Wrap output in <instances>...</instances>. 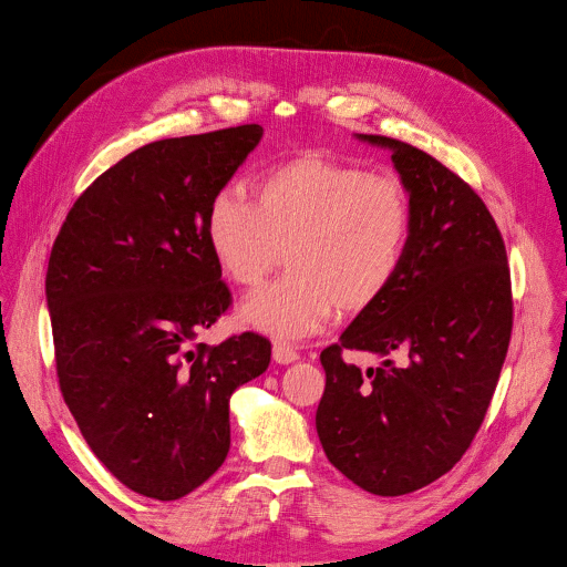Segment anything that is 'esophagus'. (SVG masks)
I'll list each match as a JSON object with an SVG mask.
<instances>
[{
	"instance_id": "1",
	"label": "esophagus",
	"mask_w": 567,
	"mask_h": 567,
	"mask_svg": "<svg viewBox=\"0 0 567 567\" xmlns=\"http://www.w3.org/2000/svg\"><path fill=\"white\" fill-rule=\"evenodd\" d=\"M298 359H300V354H298L296 348H291L289 343H276V346H274V361H276V363L287 365V363H293V361H298Z\"/></svg>"
}]
</instances>
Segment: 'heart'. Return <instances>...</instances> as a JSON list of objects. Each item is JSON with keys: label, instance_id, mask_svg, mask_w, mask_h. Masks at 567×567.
Listing matches in <instances>:
<instances>
[{"label": "heart", "instance_id": "heart-1", "mask_svg": "<svg viewBox=\"0 0 567 567\" xmlns=\"http://www.w3.org/2000/svg\"><path fill=\"white\" fill-rule=\"evenodd\" d=\"M204 228L219 269L245 289L285 256L289 271L245 300L239 316L276 339H305L337 307L359 313L385 296L409 256L413 204L396 177L300 154L260 171L251 197L219 188Z\"/></svg>", "mask_w": 567, "mask_h": 567}]
</instances>
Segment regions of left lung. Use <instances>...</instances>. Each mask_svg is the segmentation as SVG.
<instances>
[{
	"instance_id": "left-lung-1",
	"label": "left lung",
	"mask_w": 567,
	"mask_h": 567,
	"mask_svg": "<svg viewBox=\"0 0 567 567\" xmlns=\"http://www.w3.org/2000/svg\"><path fill=\"white\" fill-rule=\"evenodd\" d=\"M409 188L413 237L381 300L320 352L316 431L328 460L374 496L417 492L451 471L492 403L514 326L503 235L477 193L424 150L379 134ZM346 349L408 357L361 371Z\"/></svg>"
}]
</instances>
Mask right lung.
Segmentation results:
<instances>
[{
	"label": "right lung",
	"instance_id": "add662e5",
	"mask_svg": "<svg viewBox=\"0 0 567 567\" xmlns=\"http://www.w3.org/2000/svg\"><path fill=\"white\" fill-rule=\"evenodd\" d=\"M262 127L147 143L75 199L47 269L60 392L80 433L127 489L177 501L230 446L228 399L271 361L245 332L206 346L230 307L206 208Z\"/></svg>",
	"mask_w": 567,
	"mask_h": 567
}]
</instances>
